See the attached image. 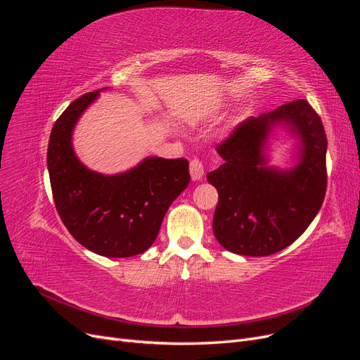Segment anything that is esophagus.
I'll return each instance as SVG.
<instances>
[{"label": "esophagus", "instance_id": "1", "mask_svg": "<svg viewBox=\"0 0 360 360\" xmlns=\"http://www.w3.org/2000/svg\"><path fill=\"white\" fill-rule=\"evenodd\" d=\"M189 171H191V177H192L193 181L201 180L202 176H204V165H202V162L198 160V159H193V160L191 162V165H189Z\"/></svg>", "mask_w": 360, "mask_h": 360}]
</instances>
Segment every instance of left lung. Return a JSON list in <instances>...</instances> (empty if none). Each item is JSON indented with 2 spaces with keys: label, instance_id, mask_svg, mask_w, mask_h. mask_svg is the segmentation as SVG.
<instances>
[{
  "label": "left lung",
  "instance_id": "obj_1",
  "mask_svg": "<svg viewBox=\"0 0 360 360\" xmlns=\"http://www.w3.org/2000/svg\"><path fill=\"white\" fill-rule=\"evenodd\" d=\"M278 127L297 141L287 170L268 165V139ZM217 153L222 165L207 174L217 189L213 234L237 255L266 257L290 246L317 216L328 174V138L307 101H294L238 124Z\"/></svg>",
  "mask_w": 360,
  "mask_h": 360
}]
</instances>
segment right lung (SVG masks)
I'll return each instance as SVG.
<instances>
[{"label": "right lung", "mask_w": 360, "mask_h": 360, "mask_svg": "<svg viewBox=\"0 0 360 360\" xmlns=\"http://www.w3.org/2000/svg\"><path fill=\"white\" fill-rule=\"evenodd\" d=\"M102 89L72 102L52 127L48 171L57 212L76 242L108 258L143 254L155 243L169 205L191 181L186 159L150 156L118 174L86 168L73 130Z\"/></svg>", "instance_id": "right-lung-1"}]
</instances>
